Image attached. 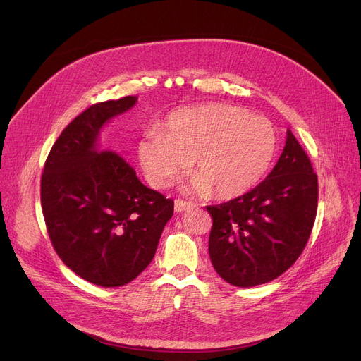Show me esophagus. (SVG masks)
<instances>
[{"mask_svg": "<svg viewBox=\"0 0 361 361\" xmlns=\"http://www.w3.org/2000/svg\"><path fill=\"white\" fill-rule=\"evenodd\" d=\"M194 204L192 203H188V201H185V200H176L175 201V210L178 212V213H180V212H185L186 209H190V207H192Z\"/></svg>", "mask_w": 361, "mask_h": 361, "instance_id": "34e87169", "label": "esophagus"}]
</instances>
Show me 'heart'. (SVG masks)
Returning <instances> with one entry per match:
<instances>
[{
    "label": "heart",
    "instance_id": "heart-1",
    "mask_svg": "<svg viewBox=\"0 0 361 361\" xmlns=\"http://www.w3.org/2000/svg\"><path fill=\"white\" fill-rule=\"evenodd\" d=\"M277 152L272 124L238 106L214 104L170 114L137 143V157L148 182L167 188L190 163V188L231 200L264 179Z\"/></svg>",
    "mask_w": 361,
    "mask_h": 361
}]
</instances>
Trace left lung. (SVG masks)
I'll return each mask as SVG.
<instances>
[{
    "label": "left lung",
    "instance_id": "left-lung-1",
    "mask_svg": "<svg viewBox=\"0 0 361 361\" xmlns=\"http://www.w3.org/2000/svg\"><path fill=\"white\" fill-rule=\"evenodd\" d=\"M319 203V179L287 130L284 149L265 180L226 203L207 206L210 261L229 284L253 287L280 277L305 249Z\"/></svg>",
    "mask_w": 361,
    "mask_h": 361
}]
</instances>
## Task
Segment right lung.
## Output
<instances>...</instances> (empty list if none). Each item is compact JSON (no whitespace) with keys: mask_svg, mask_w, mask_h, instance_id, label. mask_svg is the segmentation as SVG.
Listing matches in <instances>:
<instances>
[{"mask_svg":"<svg viewBox=\"0 0 361 361\" xmlns=\"http://www.w3.org/2000/svg\"><path fill=\"white\" fill-rule=\"evenodd\" d=\"M136 96L94 104L72 120L50 149L41 207L53 247L77 276L102 287L135 280L155 255L173 200L147 188L99 132L135 106Z\"/></svg>","mask_w":361,"mask_h":361,"instance_id":"add662e5","label":"right lung"}]
</instances>
